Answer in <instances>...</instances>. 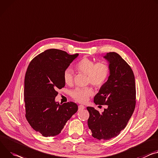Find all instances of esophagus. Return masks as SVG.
Masks as SVG:
<instances>
[{
    "mask_svg": "<svg viewBox=\"0 0 158 158\" xmlns=\"http://www.w3.org/2000/svg\"><path fill=\"white\" fill-rule=\"evenodd\" d=\"M79 110H83V109H84L85 108V106H83V105H79Z\"/></svg>",
    "mask_w": 158,
    "mask_h": 158,
    "instance_id": "1",
    "label": "esophagus"
}]
</instances>
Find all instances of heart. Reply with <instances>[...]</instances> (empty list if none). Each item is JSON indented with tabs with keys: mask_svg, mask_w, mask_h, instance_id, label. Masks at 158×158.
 I'll return each mask as SVG.
<instances>
[{
	"mask_svg": "<svg viewBox=\"0 0 158 158\" xmlns=\"http://www.w3.org/2000/svg\"><path fill=\"white\" fill-rule=\"evenodd\" d=\"M76 69L80 73L88 76V83H90L95 88H101L107 81L110 74V67L104 62H95L88 58H84L78 62ZM73 72L70 69H67L64 73V80L67 85L73 83ZM93 94V89L88 87L85 88H76L71 93V96L76 101L85 103Z\"/></svg>",
	"mask_w": 158,
	"mask_h": 158,
	"instance_id": "obj_1",
	"label": "heart"
}]
</instances>
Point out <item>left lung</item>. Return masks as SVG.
<instances>
[{
	"label": "left lung",
	"instance_id": "1",
	"mask_svg": "<svg viewBox=\"0 0 158 158\" xmlns=\"http://www.w3.org/2000/svg\"><path fill=\"white\" fill-rule=\"evenodd\" d=\"M110 76L94 98L96 105H107L102 113L88 106V120L92 136L98 140H110L125 128L135 106V77L131 67L118 53H107Z\"/></svg>",
	"mask_w": 158,
	"mask_h": 158
}]
</instances>
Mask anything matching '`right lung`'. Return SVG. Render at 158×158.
<instances>
[{"label":"right lung","mask_w":158,"mask_h":158,"mask_svg":"<svg viewBox=\"0 0 158 158\" xmlns=\"http://www.w3.org/2000/svg\"><path fill=\"white\" fill-rule=\"evenodd\" d=\"M79 54L57 49L41 53L31 61L24 79L26 118L31 127L44 137L59 134L78 110L74 102L60 105L56 91L65 86L64 73Z\"/></svg>","instance_id":"obj_1"}]
</instances>
